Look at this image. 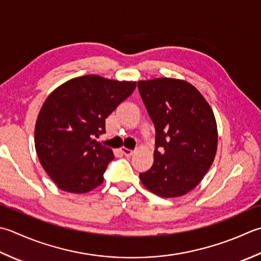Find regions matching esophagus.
<instances>
[{"instance_id":"1","label":"esophagus","mask_w":261,"mask_h":261,"mask_svg":"<svg viewBox=\"0 0 261 261\" xmlns=\"http://www.w3.org/2000/svg\"><path fill=\"white\" fill-rule=\"evenodd\" d=\"M121 151L123 152V154L126 156V157H130V156H132L134 155V150H131V149H127V148H121Z\"/></svg>"}]
</instances>
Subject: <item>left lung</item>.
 <instances>
[{
  "instance_id": "8db88e82",
  "label": "left lung",
  "mask_w": 261,
  "mask_h": 261,
  "mask_svg": "<svg viewBox=\"0 0 261 261\" xmlns=\"http://www.w3.org/2000/svg\"><path fill=\"white\" fill-rule=\"evenodd\" d=\"M138 88L156 130L154 164L141 173V183L162 198L185 196L201 182L215 160L218 132L214 112L186 80H140Z\"/></svg>"
}]
</instances>
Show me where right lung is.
Segmentation results:
<instances>
[{"instance_id":"right-lung-1","label":"right lung","mask_w":261,"mask_h":261,"mask_svg":"<svg viewBox=\"0 0 261 261\" xmlns=\"http://www.w3.org/2000/svg\"><path fill=\"white\" fill-rule=\"evenodd\" d=\"M136 86V81L87 74L68 80L48 95L36 121L35 148L61 190L80 195L103 183L114 154L95 138L105 134V119Z\"/></svg>"}]
</instances>
